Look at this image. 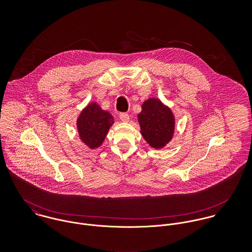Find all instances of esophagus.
I'll return each mask as SVG.
<instances>
[{"label":"esophagus","instance_id":"esophagus-1","mask_svg":"<svg viewBox=\"0 0 252 252\" xmlns=\"http://www.w3.org/2000/svg\"><path fill=\"white\" fill-rule=\"evenodd\" d=\"M119 117H120V120L122 121V122H128L129 121V114L128 113H126V112H122V113H120V115H119Z\"/></svg>","mask_w":252,"mask_h":252}]
</instances>
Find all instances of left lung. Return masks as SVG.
Returning a JSON list of instances; mask_svg holds the SVG:
<instances>
[{"instance_id": "1", "label": "left lung", "mask_w": 252, "mask_h": 252, "mask_svg": "<svg viewBox=\"0 0 252 252\" xmlns=\"http://www.w3.org/2000/svg\"><path fill=\"white\" fill-rule=\"evenodd\" d=\"M141 133L144 140L154 148H162L171 142L175 133V116L171 108L160 100L150 98L144 101L138 114Z\"/></svg>"}]
</instances>
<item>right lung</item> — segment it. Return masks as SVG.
<instances>
[{
    "label": "right lung",
    "instance_id": "1",
    "mask_svg": "<svg viewBox=\"0 0 252 252\" xmlns=\"http://www.w3.org/2000/svg\"><path fill=\"white\" fill-rule=\"evenodd\" d=\"M111 114L102 109L97 103H90L80 112L76 127L81 142L89 148L101 146L109 128L114 123Z\"/></svg>",
    "mask_w": 252,
    "mask_h": 252
}]
</instances>
